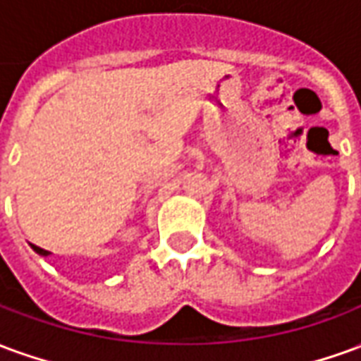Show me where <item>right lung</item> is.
Wrapping results in <instances>:
<instances>
[{
	"label": "right lung",
	"instance_id": "obj_1",
	"mask_svg": "<svg viewBox=\"0 0 361 361\" xmlns=\"http://www.w3.org/2000/svg\"><path fill=\"white\" fill-rule=\"evenodd\" d=\"M30 247H32V250H35L38 255H42V257H48V255H51L50 251L42 250V247H38V245H35V243H30Z\"/></svg>",
	"mask_w": 361,
	"mask_h": 361
}]
</instances>
